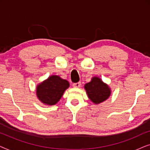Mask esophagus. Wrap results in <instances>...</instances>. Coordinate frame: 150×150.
Segmentation results:
<instances>
[{"instance_id": "1", "label": "esophagus", "mask_w": 150, "mask_h": 150, "mask_svg": "<svg viewBox=\"0 0 150 150\" xmlns=\"http://www.w3.org/2000/svg\"><path fill=\"white\" fill-rule=\"evenodd\" d=\"M81 82H79V83H74L73 84V87H76V88H79L81 87Z\"/></svg>"}]
</instances>
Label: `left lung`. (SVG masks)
<instances>
[{
	"label": "left lung",
	"mask_w": 150,
	"mask_h": 150,
	"mask_svg": "<svg viewBox=\"0 0 150 150\" xmlns=\"http://www.w3.org/2000/svg\"><path fill=\"white\" fill-rule=\"evenodd\" d=\"M84 87L88 98L96 104L104 102L111 94V89L109 86L98 76H93L89 83L85 84Z\"/></svg>",
	"instance_id": "obj_1"
}]
</instances>
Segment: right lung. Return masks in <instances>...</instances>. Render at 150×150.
<instances>
[{
    "label": "right lung",
    "instance_id": "add662e5",
    "mask_svg": "<svg viewBox=\"0 0 150 150\" xmlns=\"http://www.w3.org/2000/svg\"><path fill=\"white\" fill-rule=\"evenodd\" d=\"M69 87V83L66 80L57 75H52L37 85L36 95L42 103L52 106L60 100Z\"/></svg>",
    "mask_w": 150,
    "mask_h": 150
}]
</instances>
